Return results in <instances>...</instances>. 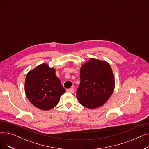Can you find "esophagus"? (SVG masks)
<instances>
[{
    "instance_id": "34e87169",
    "label": "esophagus",
    "mask_w": 149,
    "mask_h": 149,
    "mask_svg": "<svg viewBox=\"0 0 149 149\" xmlns=\"http://www.w3.org/2000/svg\"><path fill=\"white\" fill-rule=\"evenodd\" d=\"M67 91L69 92H70V93H74V88H70V89H68Z\"/></svg>"
}]
</instances>
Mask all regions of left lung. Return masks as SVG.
Here are the masks:
<instances>
[{"mask_svg": "<svg viewBox=\"0 0 149 149\" xmlns=\"http://www.w3.org/2000/svg\"><path fill=\"white\" fill-rule=\"evenodd\" d=\"M115 80L111 66L106 61L91 58L80 69V83L76 95L89 109L104 104L113 92Z\"/></svg>", "mask_w": 149, "mask_h": 149, "instance_id": "obj_1", "label": "left lung"}]
</instances>
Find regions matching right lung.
<instances>
[{"instance_id":"add662e5","label":"right lung","mask_w":149,"mask_h":149,"mask_svg":"<svg viewBox=\"0 0 149 149\" xmlns=\"http://www.w3.org/2000/svg\"><path fill=\"white\" fill-rule=\"evenodd\" d=\"M25 89L30 102L43 111L50 110L56 106L65 92L56 75V70L45 63L28 72Z\"/></svg>"}]
</instances>
